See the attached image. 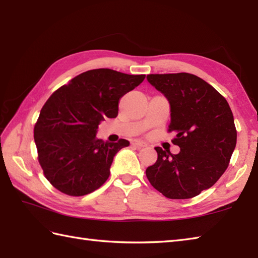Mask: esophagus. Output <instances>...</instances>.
Returning a JSON list of instances; mask_svg holds the SVG:
<instances>
[{
  "label": "esophagus",
  "instance_id": "obj_1",
  "mask_svg": "<svg viewBox=\"0 0 258 258\" xmlns=\"http://www.w3.org/2000/svg\"><path fill=\"white\" fill-rule=\"evenodd\" d=\"M132 145H134V146H136V147H144V146H146V143H144V142H142V141H138V140H134V141H132Z\"/></svg>",
  "mask_w": 258,
  "mask_h": 258
}]
</instances>
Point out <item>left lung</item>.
<instances>
[{
    "mask_svg": "<svg viewBox=\"0 0 258 258\" xmlns=\"http://www.w3.org/2000/svg\"><path fill=\"white\" fill-rule=\"evenodd\" d=\"M147 81L171 106L168 132L178 154L155 147L157 161L146 168L153 187L167 199L185 200L212 187L231 161L237 132L225 97L189 73L150 74Z\"/></svg>",
    "mask_w": 258,
    "mask_h": 258,
    "instance_id": "1",
    "label": "left lung"
}]
</instances>
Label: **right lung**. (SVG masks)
<instances>
[{"mask_svg":"<svg viewBox=\"0 0 258 258\" xmlns=\"http://www.w3.org/2000/svg\"><path fill=\"white\" fill-rule=\"evenodd\" d=\"M144 79L143 74L91 70L50 96L34 126V141L43 173L54 187L83 196L106 182L115 154L130 142L96 139L98 125L117 116L120 97Z\"/></svg>","mask_w":258,"mask_h":258,"instance_id":"1","label":"right lung"}]
</instances>
